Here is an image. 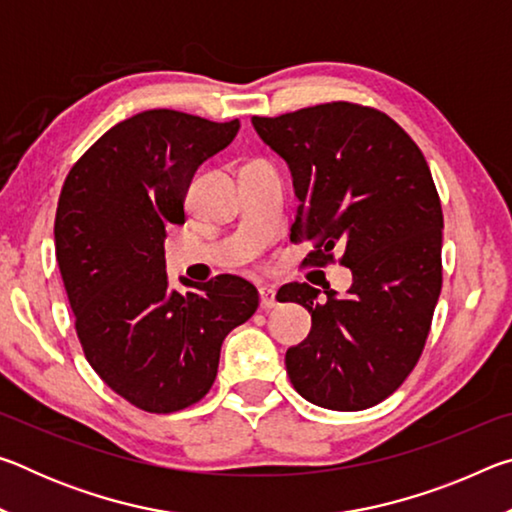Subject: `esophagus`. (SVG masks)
Returning a JSON list of instances; mask_svg holds the SVG:
<instances>
[{
    "label": "esophagus",
    "instance_id": "obj_1",
    "mask_svg": "<svg viewBox=\"0 0 512 512\" xmlns=\"http://www.w3.org/2000/svg\"><path fill=\"white\" fill-rule=\"evenodd\" d=\"M259 305H262V309H273L277 305V298H275V289L273 287H262V289H259Z\"/></svg>",
    "mask_w": 512,
    "mask_h": 512
}]
</instances>
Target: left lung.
Returning <instances> with one entry per match:
<instances>
[{"label":"left lung","instance_id":"left-lung-1","mask_svg":"<svg viewBox=\"0 0 512 512\" xmlns=\"http://www.w3.org/2000/svg\"><path fill=\"white\" fill-rule=\"evenodd\" d=\"M264 144L289 164L298 196L291 241L314 239L311 266L352 271L334 289L291 282L280 302L311 314V332L287 350V372L311 404L361 411L386 400L418 363L443 287V210L429 164L384 112L348 101L280 117H253Z\"/></svg>","mask_w":512,"mask_h":512}]
</instances>
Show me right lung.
I'll return each mask as SVG.
<instances>
[{
  "instance_id": "obj_1",
  "label": "right lung",
  "mask_w": 512,
  "mask_h": 512,
  "mask_svg": "<svg viewBox=\"0 0 512 512\" xmlns=\"http://www.w3.org/2000/svg\"><path fill=\"white\" fill-rule=\"evenodd\" d=\"M178 110L119 121L74 164L56 210V259L85 359L149 413L187 409L210 391L223 339L255 314L257 289L219 275L169 289L164 237L185 223L196 169L239 133Z\"/></svg>"
}]
</instances>
